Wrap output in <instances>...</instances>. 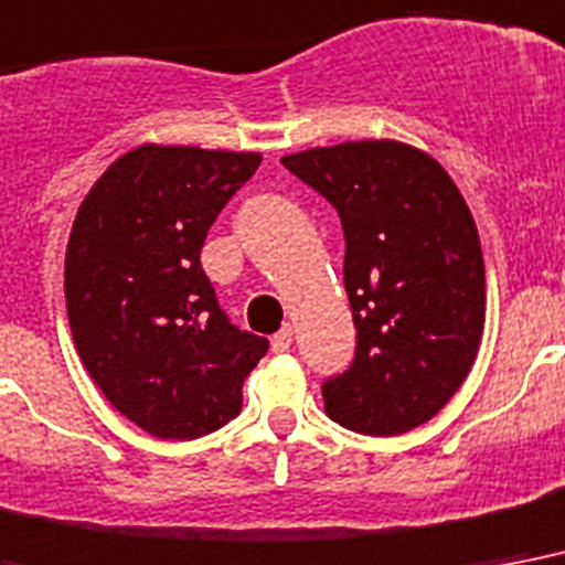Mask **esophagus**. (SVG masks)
Returning a JSON list of instances; mask_svg holds the SVG:
<instances>
[{
	"instance_id": "34e87169",
	"label": "esophagus",
	"mask_w": 565,
	"mask_h": 565,
	"mask_svg": "<svg viewBox=\"0 0 565 565\" xmlns=\"http://www.w3.org/2000/svg\"><path fill=\"white\" fill-rule=\"evenodd\" d=\"M291 342H295V327H291V323H286V327H282V330L277 332V335H274V351L277 353H286L288 348H291Z\"/></svg>"
}]
</instances>
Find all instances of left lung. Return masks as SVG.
I'll return each mask as SVG.
<instances>
[{
    "mask_svg": "<svg viewBox=\"0 0 565 565\" xmlns=\"http://www.w3.org/2000/svg\"><path fill=\"white\" fill-rule=\"evenodd\" d=\"M342 217L356 356L323 383L332 422L401 436L448 404L478 360L487 268L478 226L439 161L409 143L344 141L282 156Z\"/></svg>",
    "mask_w": 565,
    "mask_h": 565,
    "instance_id": "8db88e82",
    "label": "left lung"
}]
</instances>
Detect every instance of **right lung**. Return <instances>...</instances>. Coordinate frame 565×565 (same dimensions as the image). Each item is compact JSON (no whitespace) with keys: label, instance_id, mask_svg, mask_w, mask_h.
I'll use <instances>...</instances> for the list:
<instances>
[{"label":"right lung","instance_id":"right-lung-1","mask_svg":"<svg viewBox=\"0 0 565 565\" xmlns=\"http://www.w3.org/2000/svg\"><path fill=\"white\" fill-rule=\"evenodd\" d=\"M259 164V152L141 143L78 205L64 256L73 342L108 404L159 439L235 418L268 353L230 323L200 265L209 226Z\"/></svg>","mask_w":565,"mask_h":565}]
</instances>
